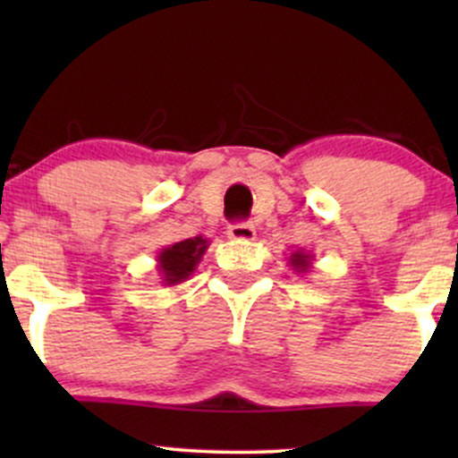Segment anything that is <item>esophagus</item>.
Wrapping results in <instances>:
<instances>
[{
	"label": "esophagus",
	"instance_id": "1",
	"mask_svg": "<svg viewBox=\"0 0 458 458\" xmlns=\"http://www.w3.org/2000/svg\"><path fill=\"white\" fill-rule=\"evenodd\" d=\"M228 236L234 241H254L256 228L251 224H233L228 225Z\"/></svg>",
	"mask_w": 458,
	"mask_h": 458
}]
</instances>
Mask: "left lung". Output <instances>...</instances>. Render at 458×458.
<instances>
[{
	"mask_svg": "<svg viewBox=\"0 0 458 458\" xmlns=\"http://www.w3.org/2000/svg\"><path fill=\"white\" fill-rule=\"evenodd\" d=\"M312 260L314 256L310 251L295 250L288 256V267H293V271H297L299 276H306V273L312 271Z\"/></svg>",
	"mask_w": 458,
	"mask_h": 458,
	"instance_id": "8db88e82",
	"label": "left lung"
}]
</instances>
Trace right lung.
I'll list each match as a JSON object with an SVG mask.
<instances>
[{
  "instance_id": "obj_1",
  "label": "right lung",
  "mask_w": 458,
  "mask_h": 458,
  "mask_svg": "<svg viewBox=\"0 0 458 458\" xmlns=\"http://www.w3.org/2000/svg\"><path fill=\"white\" fill-rule=\"evenodd\" d=\"M208 250V239L204 236H191V239L178 241L174 245H167L157 254V271L163 286H176L193 276L196 267L202 260L204 251Z\"/></svg>"
}]
</instances>
